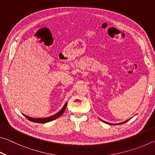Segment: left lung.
<instances>
[{"mask_svg":"<svg viewBox=\"0 0 155 155\" xmlns=\"http://www.w3.org/2000/svg\"><path fill=\"white\" fill-rule=\"evenodd\" d=\"M130 119H128V120H126V121H124V122H120V123H117V124H111V123H109V122H105V121H103V120H102L101 119V121H103V122H105L106 124H112V125H118V124H124V123H126L127 122H128V120H130Z\"/></svg>","mask_w":155,"mask_h":155,"instance_id":"obj_1","label":"left lung"}]
</instances>
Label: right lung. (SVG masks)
Segmentation results:
<instances>
[{
  "instance_id": "right-lung-1",
  "label": "right lung",
  "mask_w": 155,
  "mask_h": 155,
  "mask_svg": "<svg viewBox=\"0 0 155 155\" xmlns=\"http://www.w3.org/2000/svg\"><path fill=\"white\" fill-rule=\"evenodd\" d=\"M66 107H67V102L65 103V105L63 107V108L60 110L58 113H57V114H55L53 115H51V116L46 117H38V118H34V117H31L24 114H23V115H25V116L27 117L28 120H30L31 122H35V123H41V124H43V123L51 122V121H52V120L58 118L59 116H61V115L64 114V112L65 111Z\"/></svg>"
}]
</instances>
